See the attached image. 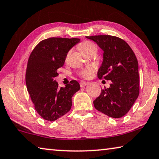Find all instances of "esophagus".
Wrapping results in <instances>:
<instances>
[{"instance_id":"1","label":"esophagus","mask_w":159,"mask_h":159,"mask_svg":"<svg viewBox=\"0 0 159 159\" xmlns=\"http://www.w3.org/2000/svg\"><path fill=\"white\" fill-rule=\"evenodd\" d=\"M87 84H88V82H84V81L80 82V87H84Z\"/></svg>"}]
</instances>
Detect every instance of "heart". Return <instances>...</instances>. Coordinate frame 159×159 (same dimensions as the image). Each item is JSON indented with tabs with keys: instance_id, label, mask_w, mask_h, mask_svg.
Segmentation results:
<instances>
[{
	"instance_id": "1",
	"label": "heart",
	"mask_w": 159,
	"mask_h": 159,
	"mask_svg": "<svg viewBox=\"0 0 159 159\" xmlns=\"http://www.w3.org/2000/svg\"><path fill=\"white\" fill-rule=\"evenodd\" d=\"M80 49L81 50L82 53H84V54H89V52H91L93 50H97L96 46L93 43L90 42V41H84L80 45ZM94 69L92 66H88V67L82 70L81 72H80V75L82 76L83 77H88L90 76L92 72H93Z\"/></svg>"
}]
</instances>
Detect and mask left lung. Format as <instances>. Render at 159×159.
I'll use <instances>...</instances> for the list:
<instances>
[{"label":"left lung","instance_id":"1","mask_svg":"<svg viewBox=\"0 0 159 159\" xmlns=\"http://www.w3.org/2000/svg\"><path fill=\"white\" fill-rule=\"evenodd\" d=\"M103 51V60L98 72L99 79L110 80L109 88L102 89L94 100L98 111L113 118L125 116L139 95V63L125 41L116 36H86Z\"/></svg>","mask_w":159,"mask_h":159}]
</instances>
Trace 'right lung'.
<instances>
[{
    "label": "right lung",
    "mask_w": 159,
    "mask_h": 159,
    "mask_svg": "<svg viewBox=\"0 0 159 159\" xmlns=\"http://www.w3.org/2000/svg\"><path fill=\"white\" fill-rule=\"evenodd\" d=\"M80 41L77 38H49L40 41L30 55L26 73L27 89L36 110L46 120L54 121L70 111L72 96L80 90L76 80L65 87H59L54 80L67 53Z\"/></svg>",
    "instance_id": "right-lung-1"
}]
</instances>
